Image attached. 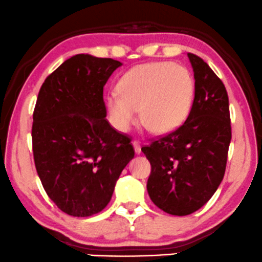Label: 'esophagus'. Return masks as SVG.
Segmentation results:
<instances>
[{
	"instance_id": "1",
	"label": "esophagus",
	"mask_w": 262,
	"mask_h": 262,
	"mask_svg": "<svg viewBox=\"0 0 262 262\" xmlns=\"http://www.w3.org/2000/svg\"><path fill=\"white\" fill-rule=\"evenodd\" d=\"M132 146H134V149H135V152H136V155H140V153H141V144H140V142L135 141V142L132 143Z\"/></svg>"
}]
</instances>
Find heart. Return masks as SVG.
<instances>
[{"label": "heart", "instance_id": "heart-1", "mask_svg": "<svg viewBox=\"0 0 262 262\" xmlns=\"http://www.w3.org/2000/svg\"><path fill=\"white\" fill-rule=\"evenodd\" d=\"M195 98V79L185 67L169 61L137 64L122 75L118 92L107 94L112 125L127 132L141 122L152 134L177 130L189 116Z\"/></svg>", "mask_w": 262, "mask_h": 262}]
</instances>
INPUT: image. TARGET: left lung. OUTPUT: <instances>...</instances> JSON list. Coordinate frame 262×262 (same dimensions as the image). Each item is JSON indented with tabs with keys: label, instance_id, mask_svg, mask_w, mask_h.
<instances>
[{
	"label": "left lung",
	"instance_id": "left-lung-1",
	"mask_svg": "<svg viewBox=\"0 0 262 262\" xmlns=\"http://www.w3.org/2000/svg\"><path fill=\"white\" fill-rule=\"evenodd\" d=\"M195 98L186 121L142 152L150 163L147 191L157 207L174 216L200 210L222 183L232 138L223 82L198 55L187 54Z\"/></svg>",
	"mask_w": 262,
	"mask_h": 262
}]
</instances>
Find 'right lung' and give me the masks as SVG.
Returning <instances> with one entry per match:
<instances>
[{"label": "right lung", "mask_w": 262, "mask_h": 262, "mask_svg": "<svg viewBox=\"0 0 262 262\" xmlns=\"http://www.w3.org/2000/svg\"><path fill=\"white\" fill-rule=\"evenodd\" d=\"M120 61L70 57L40 88L33 114V153L46 193L64 213L89 217L112 200L134 158L130 138L106 121L103 89Z\"/></svg>", "instance_id": "1"}]
</instances>
